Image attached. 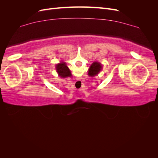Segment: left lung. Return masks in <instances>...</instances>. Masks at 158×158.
Listing matches in <instances>:
<instances>
[{"mask_svg": "<svg viewBox=\"0 0 158 158\" xmlns=\"http://www.w3.org/2000/svg\"><path fill=\"white\" fill-rule=\"evenodd\" d=\"M102 64L98 63V62H94V63L91 65L90 68L89 69L88 74L90 76H94L95 75L98 74V73L102 70Z\"/></svg>", "mask_w": 158, "mask_h": 158, "instance_id": "8db88e82", "label": "left lung"}]
</instances>
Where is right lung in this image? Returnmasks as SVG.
I'll return each instance as SVG.
<instances>
[{
    "instance_id": "right-lung-1",
    "label": "right lung",
    "mask_w": 158,
    "mask_h": 158,
    "mask_svg": "<svg viewBox=\"0 0 158 158\" xmlns=\"http://www.w3.org/2000/svg\"><path fill=\"white\" fill-rule=\"evenodd\" d=\"M56 69L57 73L59 74V76L62 78H66L71 76V73L69 69L67 67V66L65 63H59L57 64L56 66Z\"/></svg>"
}]
</instances>
